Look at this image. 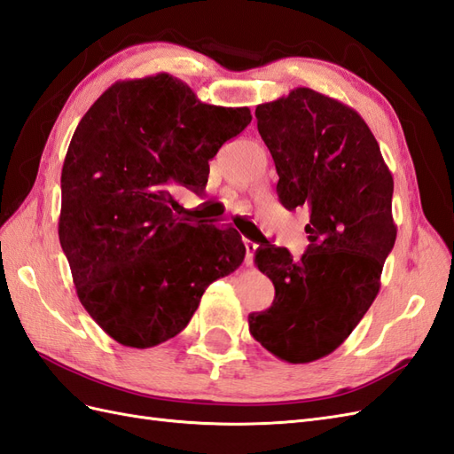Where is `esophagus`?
Listing matches in <instances>:
<instances>
[{"instance_id":"obj_1","label":"esophagus","mask_w":454,"mask_h":454,"mask_svg":"<svg viewBox=\"0 0 454 454\" xmlns=\"http://www.w3.org/2000/svg\"><path fill=\"white\" fill-rule=\"evenodd\" d=\"M243 246H246V264L247 266H253V262H254V253H257V243H253V241H249V239H246L243 241Z\"/></svg>"}]
</instances>
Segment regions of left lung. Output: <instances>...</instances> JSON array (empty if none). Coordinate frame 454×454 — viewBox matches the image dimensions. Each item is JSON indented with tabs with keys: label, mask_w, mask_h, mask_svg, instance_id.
Instances as JSON below:
<instances>
[{
	"label": "left lung",
	"mask_w": 454,
	"mask_h": 454,
	"mask_svg": "<svg viewBox=\"0 0 454 454\" xmlns=\"http://www.w3.org/2000/svg\"><path fill=\"white\" fill-rule=\"evenodd\" d=\"M254 116L282 205L310 215V243L301 261L261 243L254 262L276 297L251 312L249 332L274 356L305 364L333 353L374 303L397 238L393 176L363 116L338 99L295 88L261 103Z\"/></svg>",
	"instance_id": "obj_1"
}]
</instances>
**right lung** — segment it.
Wrapping results in <instances>:
<instances>
[{
    "instance_id": "add662e5",
    "label": "right lung",
    "mask_w": 454,
    "mask_h": 454,
    "mask_svg": "<svg viewBox=\"0 0 454 454\" xmlns=\"http://www.w3.org/2000/svg\"><path fill=\"white\" fill-rule=\"evenodd\" d=\"M249 122V107L208 106L167 73L114 82L78 122L59 241L80 303L114 341H168L243 262L239 231L185 223L172 192L203 193L208 160Z\"/></svg>"
}]
</instances>
